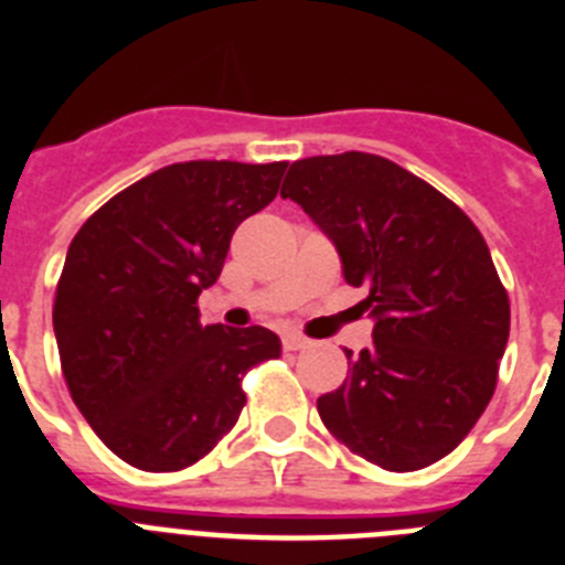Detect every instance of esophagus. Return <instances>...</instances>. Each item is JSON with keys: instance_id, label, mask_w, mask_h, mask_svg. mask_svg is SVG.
I'll list each match as a JSON object with an SVG mask.
<instances>
[{"instance_id": "1", "label": "esophagus", "mask_w": 565, "mask_h": 565, "mask_svg": "<svg viewBox=\"0 0 565 565\" xmlns=\"http://www.w3.org/2000/svg\"><path fill=\"white\" fill-rule=\"evenodd\" d=\"M308 344H311V339L302 337V333H286V337H282V348H286V351H302Z\"/></svg>"}]
</instances>
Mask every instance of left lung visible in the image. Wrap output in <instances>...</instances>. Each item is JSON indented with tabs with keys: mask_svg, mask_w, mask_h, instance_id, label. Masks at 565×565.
Segmentation results:
<instances>
[{
	"mask_svg": "<svg viewBox=\"0 0 565 565\" xmlns=\"http://www.w3.org/2000/svg\"><path fill=\"white\" fill-rule=\"evenodd\" d=\"M364 288L373 344L317 411L353 456L424 469L476 427L498 384L509 297L487 239L436 186L371 152L291 163L282 183ZM348 359H351V351Z\"/></svg>",
	"mask_w": 565,
	"mask_h": 565,
	"instance_id": "1",
	"label": "left lung"
}]
</instances>
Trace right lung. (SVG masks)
<instances>
[{
    "instance_id": "right-lung-1",
    "label": "right lung",
    "mask_w": 565,
    "mask_h": 565,
    "mask_svg": "<svg viewBox=\"0 0 565 565\" xmlns=\"http://www.w3.org/2000/svg\"><path fill=\"white\" fill-rule=\"evenodd\" d=\"M288 161H186L109 198L70 243L53 302L70 396L121 461L192 467L237 424L268 328L203 326L239 223L277 198Z\"/></svg>"
}]
</instances>
